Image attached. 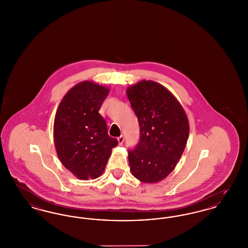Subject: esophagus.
I'll use <instances>...</instances> for the list:
<instances>
[{"instance_id": "esophagus-1", "label": "esophagus", "mask_w": 248, "mask_h": 248, "mask_svg": "<svg viewBox=\"0 0 248 248\" xmlns=\"http://www.w3.org/2000/svg\"><path fill=\"white\" fill-rule=\"evenodd\" d=\"M117 140H118L119 145H123V143L124 141V137L122 135V136L119 137Z\"/></svg>"}]
</instances>
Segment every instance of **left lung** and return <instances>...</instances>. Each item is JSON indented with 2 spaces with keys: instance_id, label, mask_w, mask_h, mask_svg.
I'll list each match as a JSON object with an SVG mask.
<instances>
[{
  "instance_id": "left-lung-1",
  "label": "left lung",
  "mask_w": 248,
  "mask_h": 248,
  "mask_svg": "<svg viewBox=\"0 0 248 248\" xmlns=\"http://www.w3.org/2000/svg\"><path fill=\"white\" fill-rule=\"evenodd\" d=\"M139 119L140 143L128 151L130 170L144 183H157L176 167L189 138L187 114L168 89L143 80L126 89Z\"/></svg>"
}]
</instances>
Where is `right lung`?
Returning a JSON list of instances; mask_svg holds the SVG:
<instances>
[{
	"mask_svg": "<svg viewBox=\"0 0 248 248\" xmlns=\"http://www.w3.org/2000/svg\"><path fill=\"white\" fill-rule=\"evenodd\" d=\"M109 93L91 81L77 83L64 95L54 121V141L60 162L79 179L100 177L118 140L108 135L98 113Z\"/></svg>",
	"mask_w": 248,
	"mask_h": 248,
	"instance_id": "right-lung-1",
	"label": "right lung"
}]
</instances>
